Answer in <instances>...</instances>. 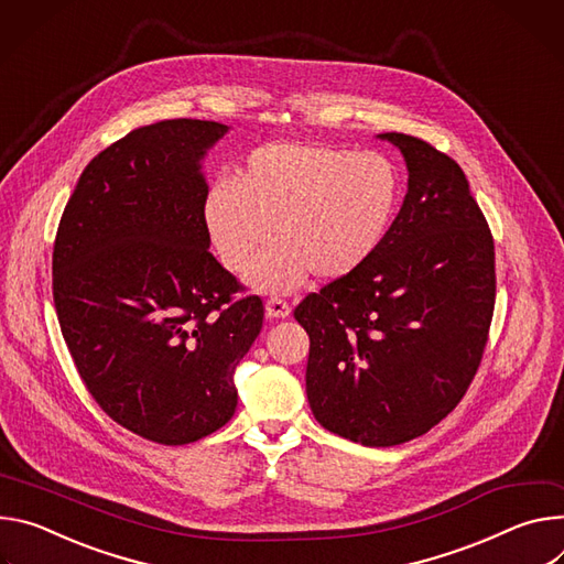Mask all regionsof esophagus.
<instances>
[{
    "label": "esophagus",
    "instance_id": "obj_1",
    "mask_svg": "<svg viewBox=\"0 0 564 564\" xmlns=\"http://www.w3.org/2000/svg\"><path fill=\"white\" fill-rule=\"evenodd\" d=\"M291 314V306L282 297H269L267 300V316L269 318H286Z\"/></svg>",
    "mask_w": 564,
    "mask_h": 564
}]
</instances>
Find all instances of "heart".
<instances>
[{"mask_svg": "<svg viewBox=\"0 0 564 564\" xmlns=\"http://www.w3.org/2000/svg\"><path fill=\"white\" fill-rule=\"evenodd\" d=\"M401 199L390 159L325 143L278 141L250 152L232 181H217L204 226L219 262L243 275L262 248L275 246L250 273L262 291H291L308 271L338 280L386 241Z\"/></svg>", "mask_w": 564, "mask_h": 564, "instance_id": "1", "label": "heart"}]
</instances>
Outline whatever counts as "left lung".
Here are the masks:
<instances>
[{"label":"left lung","mask_w":564,"mask_h":564,"mask_svg":"<svg viewBox=\"0 0 564 564\" xmlns=\"http://www.w3.org/2000/svg\"><path fill=\"white\" fill-rule=\"evenodd\" d=\"M408 163L405 202L373 258L293 311L308 334L306 397L329 432L399 446L470 388L495 308V243L464 170L388 132Z\"/></svg>","instance_id":"obj_1"}]
</instances>
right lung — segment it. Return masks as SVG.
I'll return each instance as SVG.
<instances>
[{"instance_id": "1", "label": "right lung", "mask_w": 564, "mask_h": 564, "mask_svg": "<svg viewBox=\"0 0 564 564\" xmlns=\"http://www.w3.org/2000/svg\"><path fill=\"white\" fill-rule=\"evenodd\" d=\"M226 132L195 118L132 130L91 159L55 232L53 302L85 388L163 446L230 421L235 367L264 321L208 250L202 159Z\"/></svg>"}]
</instances>
